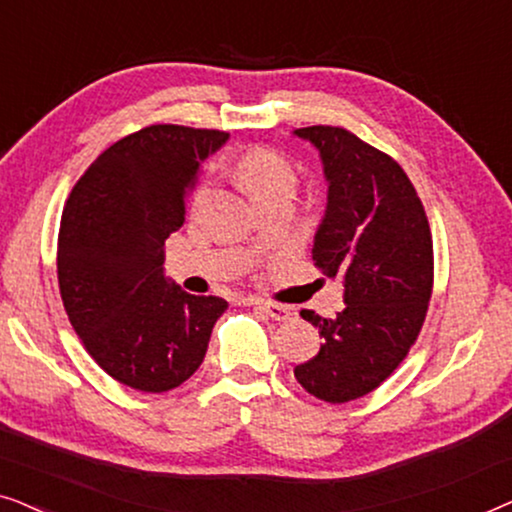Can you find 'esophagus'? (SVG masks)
Returning <instances> with one entry per match:
<instances>
[{"instance_id":"obj_1","label":"esophagus","mask_w":512,"mask_h":512,"mask_svg":"<svg viewBox=\"0 0 512 512\" xmlns=\"http://www.w3.org/2000/svg\"><path fill=\"white\" fill-rule=\"evenodd\" d=\"M256 305L261 307V310H263L265 314H268L270 319H275V321H289V319H293V314H296V312L291 310L289 305H279V303H263V300H261V303H256Z\"/></svg>"}]
</instances>
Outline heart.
I'll use <instances>...</instances> for the list:
<instances>
[{
	"label": "heart",
	"instance_id": "b5f03b06",
	"mask_svg": "<svg viewBox=\"0 0 512 512\" xmlns=\"http://www.w3.org/2000/svg\"><path fill=\"white\" fill-rule=\"evenodd\" d=\"M235 177L258 205L279 193H293L298 184L296 167L291 165V160H286L282 153L265 149V146H254V149L242 153L235 163ZM207 195L209 186L202 184L193 195V205H202Z\"/></svg>",
	"mask_w": 512,
	"mask_h": 512
}]
</instances>
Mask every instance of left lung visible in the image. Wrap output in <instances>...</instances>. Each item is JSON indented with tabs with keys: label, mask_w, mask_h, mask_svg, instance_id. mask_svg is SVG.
<instances>
[{
	"label": "left lung",
	"mask_w": 512,
	"mask_h": 512,
	"mask_svg": "<svg viewBox=\"0 0 512 512\" xmlns=\"http://www.w3.org/2000/svg\"><path fill=\"white\" fill-rule=\"evenodd\" d=\"M298 137L319 149L328 181L314 265L345 279V310L324 319L319 354L293 368L307 394L347 403L380 387L415 345L433 291L429 219L403 167L345 128L310 125Z\"/></svg>",
	"instance_id": "obj_1"
}]
</instances>
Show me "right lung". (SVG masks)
<instances>
[{
	"label": "right lung",
	"mask_w": 512,
	"mask_h": 512,
	"mask_svg": "<svg viewBox=\"0 0 512 512\" xmlns=\"http://www.w3.org/2000/svg\"><path fill=\"white\" fill-rule=\"evenodd\" d=\"M228 132L149 125L118 139L83 172L62 209L58 284L69 324L104 373L163 394L205 359L228 303L165 279V240Z\"/></svg>",
	"instance_id": "add662e5"
}]
</instances>
